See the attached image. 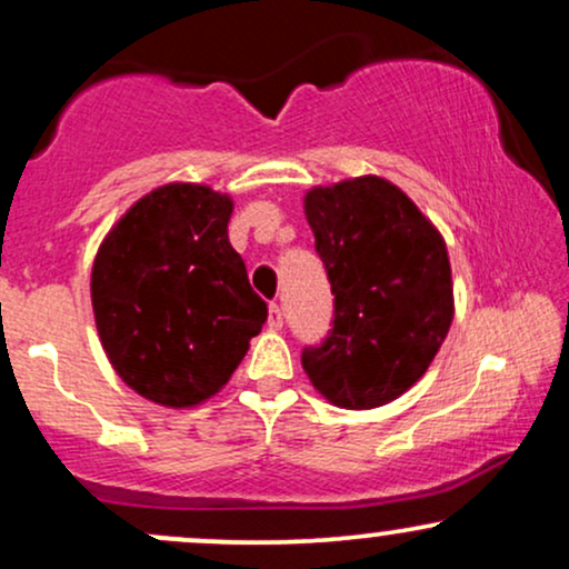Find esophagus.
Instances as JSON below:
<instances>
[{
	"instance_id": "esophagus-1",
	"label": "esophagus",
	"mask_w": 569,
	"mask_h": 569,
	"mask_svg": "<svg viewBox=\"0 0 569 569\" xmlns=\"http://www.w3.org/2000/svg\"><path fill=\"white\" fill-rule=\"evenodd\" d=\"M267 323H270L272 329H280V326H283V310H280L278 302L270 305V318H267Z\"/></svg>"
}]
</instances>
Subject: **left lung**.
<instances>
[{
	"label": "left lung",
	"mask_w": 569,
	"mask_h": 569,
	"mask_svg": "<svg viewBox=\"0 0 569 569\" xmlns=\"http://www.w3.org/2000/svg\"><path fill=\"white\" fill-rule=\"evenodd\" d=\"M305 213L335 321L321 345L302 350V367L337 407H382L426 375L452 323L447 246L380 176L310 189Z\"/></svg>",
	"instance_id": "obj_1"
}]
</instances>
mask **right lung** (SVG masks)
Here are the masks:
<instances>
[{"instance_id": "obj_1", "label": "right lung", "mask_w": 569, "mask_h": 569, "mask_svg": "<svg viewBox=\"0 0 569 569\" xmlns=\"http://www.w3.org/2000/svg\"><path fill=\"white\" fill-rule=\"evenodd\" d=\"M232 200L200 184H166L117 221L93 264L101 345L122 382L162 407L219 393L267 321L230 246Z\"/></svg>"}]
</instances>
